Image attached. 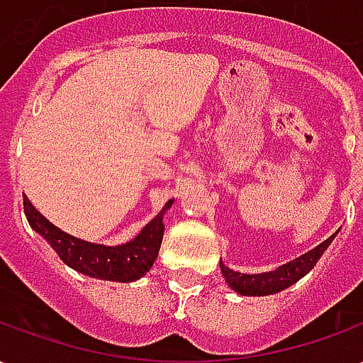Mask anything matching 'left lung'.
Segmentation results:
<instances>
[{"mask_svg":"<svg viewBox=\"0 0 363 363\" xmlns=\"http://www.w3.org/2000/svg\"><path fill=\"white\" fill-rule=\"evenodd\" d=\"M335 237L336 233L328 237L327 241L317 245L309 252L289 260V262L281 264L276 270H270V272L241 274L220 262L221 274H223L229 288L235 289L237 294H241V296H272V294H278L281 289H288L289 286H294L296 281L301 280L305 274L311 272L313 267L317 264V260L323 257V252L327 251V247L333 243Z\"/></svg>","mask_w":363,"mask_h":363,"instance_id":"obj_1","label":"left lung"}]
</instances>
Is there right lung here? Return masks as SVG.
<instances>
[{
	"instance_id": "1",
	"label": "right lung",
	"mask_w": 363,
	"mask_h": 363,
	"mask_svg": "<svg viewBox=\"0 0 363 363\" xmlns=\"http://www.w3.org/2000/svg\"><path fill=\"white\" fill-rule=\"evenodd\" d=\"M173 198L163 206V210L145 225V228L132 239L122 245H99L83 241L77 237L69 235L66 231L56 228L54 223L44 218L43 213L30 204L25 196V213L38 235H43L58 257L67 267L77 272L108 281H135L150 272L153 262L157 259L159 247L163 241V216L173 206Z\"/></svg>"
}]
</instances>
